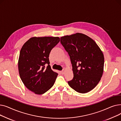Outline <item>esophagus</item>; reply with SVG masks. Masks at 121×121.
I'll list each match as a JSON object with an SVG mask.
<instances>
[{"label": "esophagus", "mask_w": 121, "mask_h": 121, "mask_svg": "<svg viewBox=\"0 0 121 121\" xmlns=\"http://www.w3.org/2000/svg\"><path fill=\"white\" fill-rule=\"evenodd\" d=\"M60 73H61L62 74H64V70L60 72Z\"/></svg>", "instance_id": "obj_1"}]
</instances>
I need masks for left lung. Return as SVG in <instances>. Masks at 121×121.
<instances>
[{"mask_svg":"<svg viewBox=\"0 0 121 121\" xmlns=\"http://www.w3.org/2000/svg\"><path fill=\"white\" fill-rule=\"evenodd\" d=\"M60 39L72 64L73 78L68 82L69 86L80 93L91 91L103 74L104 61L102 51L92 39L82 33L64 36Z\"/></svg>","mask_w":121,"mask_h":121,"instance_id":"8db88e82","label":"left lung"}]
</instances>
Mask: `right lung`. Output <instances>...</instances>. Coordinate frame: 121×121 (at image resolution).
I'll return each mask as SVG.
<instances>
[{"label":"right lung","instance_id":"right-lung-1","mask_svg":"<svg viewBox=\"0 0 121 121\" xmlns=\"http://www.w3.org/2000/svg\"><path fill=\"white\" fill-rule=\"evenodd\" d=\"M59 42L58 37H34L21 48L18 61L19 74L24 85L36 94H44L54 85L58 73L51 69L48 57Z\"/></svg>","mask_w":121,"mask_h":121}]
</instances>
